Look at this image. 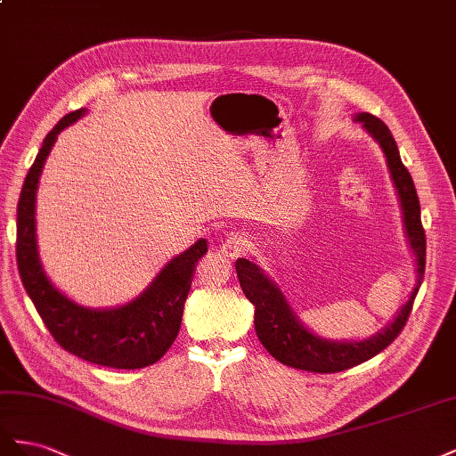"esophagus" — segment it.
I'll return each instance as SVG.
<instances>
[{"label": "esophagus", "mask_w": 456, "mask_h": 456, "mask_svg": "<svg viewBox=\"0 0 456 456\" xmlns=\"http://www.w3.org/2000/svg\"><path fill=\"white\" fill-rule=\"evenodd\" d=\"M246 248H248V240H246L240 232H231V235L225 239V242L221 244V252L231 259L242 256Z\"/></svg>", "instance_id": "34e87169"}]
</instances>
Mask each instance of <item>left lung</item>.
Listing matches in <instances>:
<instances>
[{
	"label": "left lung",
	"instance_id": "left-lung-1",
	"mask_svg": "<svg viewBox=\"0 0 456 456\" xmlns=\"http://www.w3.org/2000/svg\"><path fill=\"white\" fill-rule=\"evenodd\" d=\"M355 120L365 126V129H369V134L380 142V147L386 154L389 172H392V179L399 192L403 216H405L409 242L416 254V262H419V284H416L409 302L403 305L401 314L384 332L365 342L340 344L321 340V338L305 330L302 327V322L292 314L290 305L286 304L282 292L264 275L262 269L244 257L237 259L235 267L242 292L256 305L254 327L259 342H262L269 354L277 361H281L282 365L297 370L319 374L342 372L351 367L361 365V362L372 359L374 355H379L380 351H384L395 340L403 327L407 324L416 292H419L424 279L426 232L420 221V202L412 183V177L401 162L395 139L387 129V126L369 112L359 114Z\"/></svg>",
	"mask_w": 456,
	"mask_h": 456
}]
</instances>
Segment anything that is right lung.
Here are the masks:
<instances>
[{"instance_id":"right-lung-1","label":"right lung","mask_w":456,"mask_h":456,"mask_svg":"<svg viewBox=\"0 0 456 456\" xmlns=\"http://www.w3.org/2000/svg\"><path fill=\"white\" fill-rule=\"evenodd\" d=\"M84 112L80 109L67 114L51 129L24 179L17 206L19 275L47 330L62 349L101 367L142 369L159 361L177 338L194 269L208 252L206 240H197L187 252L174 257L145 292L116 309L95 311L76 305L49 282L36 250L37 179L57 135Z\"/></svg>"}]
</instances>
